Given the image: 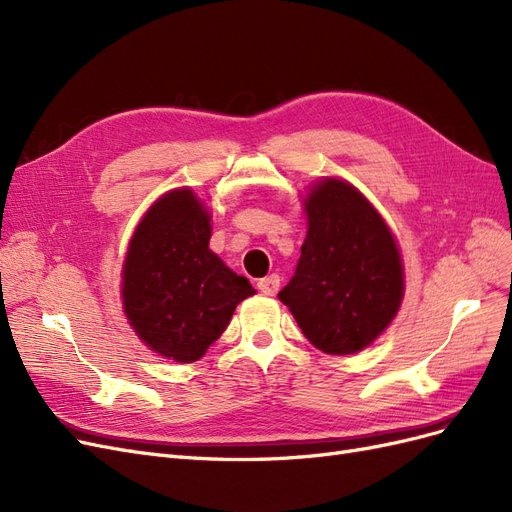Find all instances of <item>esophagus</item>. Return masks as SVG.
Returning <instances> with one entry per match:
<instances>
[{
	"label": "esophagus",
	"instance_id": "esophagus-1",
	"mask_svg": "<svg viewBox=\"0 0 512 512\" xmlns=\"http://www.w3.org/2000/svg\"><path fill=\"white\" fill-rule=\"evenodd\" d=\"M258 290L262 294H267V297H275L277 290H280V275H269V277H262L258 280Z\"/></svg>",
	"mask_w": 512,
	"mask_h": 512
}]
</instances>
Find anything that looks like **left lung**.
<instances>
[{
  "mask_svg": "<svg viewBox=\"0 0 512 512\" xmlns=\"http://www.w3.org/2000/svg\"><path fill=\"white\" fill-rule=\"evenodd\" d=\"M305 211L301 258L277 297L309 344L327 354L359 352L389 327L404 297L397 243L346 181L316 183Z\"/></svg>",
  "mask_w": 512,
  "mask_h": 512,
  "instance_id": "left-lung-1",
  "label": "left lung"
}]
</instances>
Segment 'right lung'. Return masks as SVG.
<instances>
[{"mask_svg": "<svg viewBox=\"0 0 512 512\" xmlns=\"http://www.w3.org/2000/svg\"><path fill=\"white\" fill-rule=\"evenodd\" d=\"M211 215L192 190H175L138 224L123 262V309L143 342L166 359L192 363L207 352L254 294L209 250Z\"/></svg>", "mask_w": 512, "mask_h": 512, "instance_id": "add662e5", "label": "right lung"}]
</instances>
